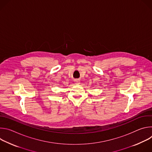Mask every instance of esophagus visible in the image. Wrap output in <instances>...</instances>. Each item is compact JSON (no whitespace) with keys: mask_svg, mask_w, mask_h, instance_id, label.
<instances>
[{"mask_svg":"<svg viewBox=\"0 0 152 152\" xmlns=\"http://www.w3.org/2000/svg\"><path fill=\"white\" fill-rule=\"evenodd\" d=\"M75 82L76 84H79V83H80V81H79V80L77 79H75Z\"/></svg>","mask_w":152,"mask_h":152,"instance_id":"1","label":"esophagus"}]
</instances>
